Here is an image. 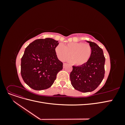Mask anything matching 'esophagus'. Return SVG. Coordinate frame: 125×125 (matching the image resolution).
Here are the masks:
<instances>
[{
    "instance_id": "1",
    "label": "esophagus",
    "mask_w": 125,
    "mask_h": 125,
    "mask_svg": "<svg viewBox=\"0 0 125 125\" xmlns=\"http://www.w3.org/2000/svg\"><path fill=\"white\" fill-rule=\"evenodd\" d=\"M67 65V63H63V68H65L66 67V66Z\"/></svg>"
}]
</instances>
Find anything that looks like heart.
<instances>
[{
    "label": "heart",
    "instance_id": "obj_1",
    "mask_svg": "<svg viewBox=\"0 0 125 125\" xmlns=\"http://www.w3.org/2000/svg\"><path fill=\"white\" fill-rule=\"evenodd\" d=\"M55 52L60 60L70 58L68 61L75 65L81 66L88 62L92 54V48L89 44L82 42H72L63 46L58 44L55 47Z\"/></svg>",
    "mask_w": 125,
    "mask_h": 125
}]
</instances>
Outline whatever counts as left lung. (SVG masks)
Segmentation results:
<instances>
[{"instance_id":"left-lung-1","label":"left lung","mask_w":125,"mask_h":125,"mask_svg":"<svg viewBox=\"0 0 125 125\" xmlns=\"http://www.w3.org/2000/svg\"><path fill=\"white\" fill-rule=\"evenodd\" d=\"M92 48L88 62L81 66H73L70 74L71 84L82 92H92L96 89L104 77L105 58L103 51L94 42L85 41Z\"/></svg>"}]
</instances>
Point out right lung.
I'll list each match as a JSON object with an SVG mask.
<instances>
[{
  "label": "right lung",
  "mask_w": 125,
  "mask_h": 125,
  "mask_svg": "<svg viewBox=\"0 0 125 125\" xmlns=\"http://www.w3.org/2000/svg\"><path fill=\"white\" fill-rule=\"evenodd\" d=\"M58 41L46 38L33 41L25 48L21 58V74L25 83L35 90L47 89L62 69L63 63L58 59L55 47Z\"/></svg>",
  "instance_id": "obj_1"
}]
</instances>
